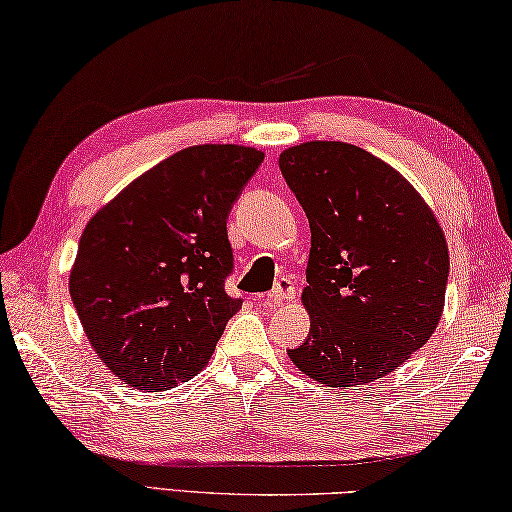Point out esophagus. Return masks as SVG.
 Returning <instances> with one entry per match:
<instances>
[{"instance_id": "34e87169", "label": "esophagus", "mask_w": 512, "mask_h": 512, "mask_svg": "<svg viewBox=\"0 0 512 512\" xmlns=\"http://www.w3.org/2000/svg\"><path fill=\"white\" fill-rule=\"evenodd\" d=\"M295 299V283H292L290 279H281L279 283H276V288L267 295V304L270 306H281L283 301H290Z\"/></svg>"}]
</instances>
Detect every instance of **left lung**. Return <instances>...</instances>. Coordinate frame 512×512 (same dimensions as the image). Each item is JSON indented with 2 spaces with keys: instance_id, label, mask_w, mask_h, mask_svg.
<instances>
[{
  "instance_id": "8db88e82",
  "label": "left lung",
  "mask_w": 512,
  "mask_h": 512,
  "mask_svg": "<svg viewBox=\"0 0 512 512\" xmlns=\"http://www.w3.org/2000/svg\"><path fill=\"white\" fill-rule=\"evenodd\" d=\"M279 167L311 224L301 292L311 331L290 360L340 390L395 372L445 308L449 249L438 217L395 167L349 142H301Z\"/></svg>"
}]
</instances>
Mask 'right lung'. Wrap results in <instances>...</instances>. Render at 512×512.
Masks as SVG:
<instances>
[{
  "label": "right lung",
  "mask_w": 512,
  "mask_h": 512,
  "mask_svg": "<svg viewBox=\"0 0 512 512\" xmlns=\"http://www.w3.org/2000/svg\"><path fill=\"white\" fill-rule=\"evenodd\" d=\"M265 154L195 145L131 181L90 217L70 295L92 349L120 381L161 392L204 370L242 301L226 217Z\"/></svg>",
  "instance_id": "1"
}]
</instances>
